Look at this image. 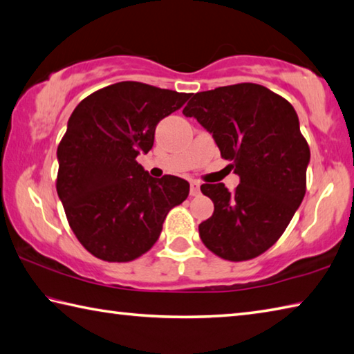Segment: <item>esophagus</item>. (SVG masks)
Segmentation results:
<instances>
[{
	"label": "esophagus",
	"mask_w": 354,
	"mask_h": 354,
	"mask_svg": "<svg viewBox=\"0 0 354 354\" xmlns=\"http://www.w3.org/2000/svg\"><path fill=\"white\" fill-rule=\"evenodd\" d=\"M199 194H201V189H199V183L198 181H190V195L198 196Z\"/></svg>",
	"instance_id": "esophagus-1"
}]
</instances>
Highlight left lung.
<instances>
[{"label":"left lung","mask_w":354,"mask_h":354,"mask_svg":"<svg viewBox=\"0 0 354 354\" xmlns=\"http://www.w3.org/2000/svg\"><path fill=\"white\" fill-rule=\"evenodd\" d=\"M183 113L212 134L240 176L232 194L223 183L201 185L215 210L199 236L224 260L255 259L280 239L305 196L310 147L297 113L255 83L196 93Z\"/></svg>","instance_id":"left-lung-1"}]
</instances>
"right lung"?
<instances>
[{"instance_id":"right-lung-1","label":"right lung","mask_w":354,"mask_h":354,"mask_svg":"<svg viewBox=\"0 0 354 354\" xmlns=\"http://www.w3.org/2000/svg\"><path fill=\"white\" fill-rule=\"evenodd\" d=\"M190 94L119 82L83 99L57 149V194L83 248L105 261H131L159 239L167 214L189 196L183 178H151L138 164L160 119Z\"/></svg>"}]
</instances>
